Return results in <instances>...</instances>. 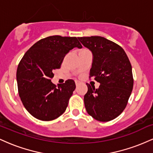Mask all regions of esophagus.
<instances>
[{
	"instance_id": "esophagus-1",
	"label": "esophagus",
	"mask_w": 153,
	"mask_h": 153,
	"mask_svg": "<svg viewBox=\"0 0 153 153\" xmlns=\"http://www.w3.org/2000/svg\"><path fill=\"white\" fill-rule=\"evenodd\" d=\"M75 85H76V86H78V85H79L80 84V82L78 81V80H75Z\"/></svg>"
}]
</instances>
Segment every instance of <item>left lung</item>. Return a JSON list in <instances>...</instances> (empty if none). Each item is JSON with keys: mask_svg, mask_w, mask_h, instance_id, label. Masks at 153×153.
<instances>
[{"mask_svg": "<svg viewBox=\"0 0 153 153\" xmlns=\"http://www.w3.org/2000/svg\"><path fill=\"white\" fill-rule=\"evenodd\" d=\"M93 53L89 78L100 82L99 88L86 83L84 103L88 114L100 122L117 118L127 106L134 84L131 63L119 45L99 36L78 37Z\"/></svg>", "mask_w": 153, "mask_h": 153, "instance_id": "8db88e82", "label": "left lung"}]
</instances>
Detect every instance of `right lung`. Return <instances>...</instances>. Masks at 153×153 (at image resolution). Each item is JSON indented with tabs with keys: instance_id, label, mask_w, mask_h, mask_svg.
Here are the masks:
<instances>
[{
	"instance_id": "add662e5",
	"label": "right lung",
	"mask_w": 153,
	"mask_h": 153,
	"mask_svg": "<svg viewBox=\"0 0 153 153\" xmlns=\"http://www.w3.org/2000/svg\"><path fill=\"white\" fill-rule=\"evenodd\" d=\"M74 47L82 48L76 37L50 36L35 43L21 59L16 72L19 94L26 109L36 119L53 120L66 110L75 81L69 79L57 86L51 78Z\"/></svg>"
}]
</instances>
